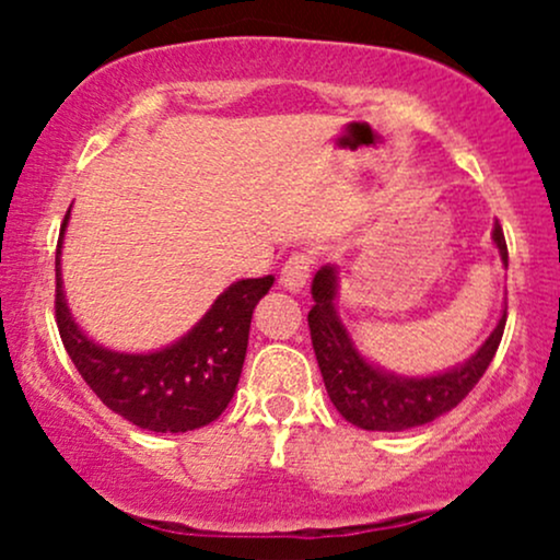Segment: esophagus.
<instances>
[{"mask_svg":"<svg viewBox=\"0 0 560 560\" xmlns=\"http://www.w3.org/2000/svg\"><path fill=\"white\" fill-rule=\"evenodd\" d=\"M313 266H316L313 253H307V249L292 253L284 262V268H281V287L289 289V292H300V289L307 284V279H311Z\"/></svg>","mask_w":560,"mask_h":560,"instance_id":"34e87169","label":"esophagus"}]
</instances>
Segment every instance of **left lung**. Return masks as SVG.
<instances>
[{
	"mask_svg": "<svg viewBox=\"0 0 560 560\" xmlns=\"http://www.w3.org/2000/svg\"><path fill=\"white\" fill-rule=\"evenodd\" d=\"M492 240L500 249V260L508 266V247L500 223H494ZM311 292L316 305L307 313V326H311L313 350H316L326 392L345 421L355 423L365 432H405L453 410L485 376L505 329L503 311L494 331L466 363L436 376H395L365 361L352 342L350 331L339 320L337 307H334L337 268H320L313 276Z\"/></svg>",
	"mask_w": 560,
	"mask_h": 560,
	"instance_id": "8db88e82",
	"label": "left lung"
}]
</instances>
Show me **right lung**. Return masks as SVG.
Here are the masks:
<instances>
[{
  "label": "right lung",
  "instance_id": "add662e5",
  "mask_svg": "<svg viewBox=\"0 0 560 560\" xmlns=\"http://www.w3.org/2000/svg\"><path fill=\"white\" fill-rule=\"evenodd\" d=\"M70 210L62 221L55 258V318L70 361L113 413L150 432L178 434L208 427L226 410L247 355L249 320L273 276L242 279L213 302L202 320L176 345L147 355L94 345L79 329L62 292L60 249Z\"/></svg>",
  "mask_w": 560,
  "mask_h": 560
}]
</instances>
